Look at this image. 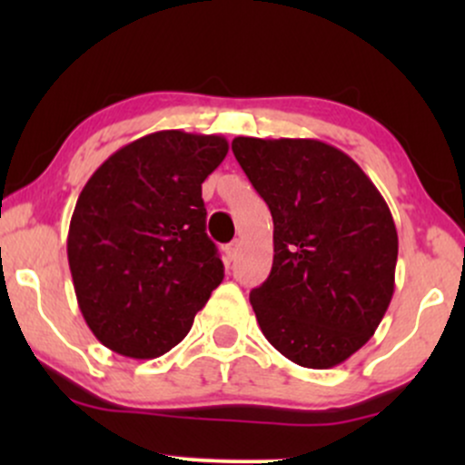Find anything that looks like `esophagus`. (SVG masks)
<instances>
[{
	"label": "esophagus",
	"mask_w": 465,
	"mask_h": 465,
	"mask_svg": "<svg viewBox=\"0 0 465 465\" xmlns=\"http://www.w3.org/2000/svg\"><path fill=\"white\" fill-rule=\"evenodd\" d=\"M238 251H240V242H238V240H233L232 244H227V247H225V255H227L229 262L238 258Z\"/></svg>",
	"instance_id": "obj_1"
}]
</instances>
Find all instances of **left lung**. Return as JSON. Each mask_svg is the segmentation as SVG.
Masks as SVG:
<instances>
[{
  "label": "left lung",
  "instance_id": "8db88e82",
  "mask_svg": "<svg viewBox=\"0 0 465 465\" xmlns=\"http://www.w3.org/2000/svg\"><path fill=\"white\" fill-rule=\"evenodd\" d=\"M232 151L273 216V266L249 295L260 330L297 365H341L393 297L398 232L385 199L325 142L236 137Z\"/></svg>",
  "mask_w": 465,
  "mask_h": 465
}]
</instances>
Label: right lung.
<instances>
[{
	"label": "right lung",
	"mask_w": 465,
	"mask_h": 465,
	"mask_svg": "<svg viewBox=\"0 0 465 465\" xmlns=\"http://www.w3.org/2000/svg\"><path fill=\"white\" fill-rule=\"evenodd\" d=\"M227 151L221 135L151 133L111 154L80 192L67 260L80 312L104 348L142 361L165 354L223 282L201 183Z\"/></svg>",
	"instance_id": "right-lung-1"
}]
</instances>
